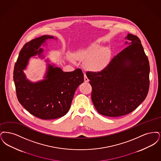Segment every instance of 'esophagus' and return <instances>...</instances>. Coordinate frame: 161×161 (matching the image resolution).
I'll use <instances>...</instances> for the list:
<instances>
[{
	"instance_id": "obj_1",
	"label": "esophagus",
	"mask_w": 161,
	"mask_h": 161,
	"mask_svg": "<svg viewBox=\"0 0 161 161\" xmlns=\"http://www.w3.org/2000/svg\"><path fill=\"white\" fill-rule=\"evenodd\" d=\"M84 81H85V82H88L89 81V79H88V77L86 76V75H85V73L84 74Z\"/></svg>"
}]
</instances>
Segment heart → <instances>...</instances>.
Instances as JSON below:
<instances>
[{"mask_svg": "<svg viewBox=\"0 0 161 161\" xmlns=\"http://www.w3.org/2000/svg\"><path fill=\"white\" fill-rule=\"evenodd\" d=\"M75 57L85 61L84 67L86 69L98 72L105 69L109 63L111 52L109 48L94 43L86 49L78 50Z\"/></svg>", "mask_w": 161, "mask_h": 161, "instance_id": "b5f03b06", "label": "heart"}]
</instances>
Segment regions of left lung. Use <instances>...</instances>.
I'll use <instances>...</instances> for the list:
<instances>
[{
	"mask_svg": "<svg viewBox=\"0 0 161 161\" xmlns=\"http://www.w3.org/2000/svg\"><path fill=\"white\" fill-rule=\"evenodd\" d=\"M129 45L103 70L87 72L92 86L91 99L97 112L119 117L134 111L147 97L150 65L139 38L128 34Z\"/></svg>",
	"mask_w": 161,
	"mask_h": 161,
	"instance_id": "8db88e82",
	"label": "left lung"
}]
</instances>
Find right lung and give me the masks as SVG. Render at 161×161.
<instances>
[{
    "label": "right lung",
    "mask_w": 161,
    "mask_h": 161,
    "mask_svg": "<svg viewBox=\"0 0 161 161\" xmlns=\"http://www.w3.org/2000/svg\"><path fill=\"white\" fill-rule=\"evenodd\" d=\"M57 40L51 35H42L26 43L21 49L14 65L13 78L17 97L28 112L42 119L64 116L70 109L75 92L84 81L80 69L64 72L55 64H47L44 79L32 82L24 73L29 59L32 56L43 57L40 47L48 40ZM48 62V61H47Z\"/></svg>",
    "instance_id": "add662e5"
}]
</instances>
